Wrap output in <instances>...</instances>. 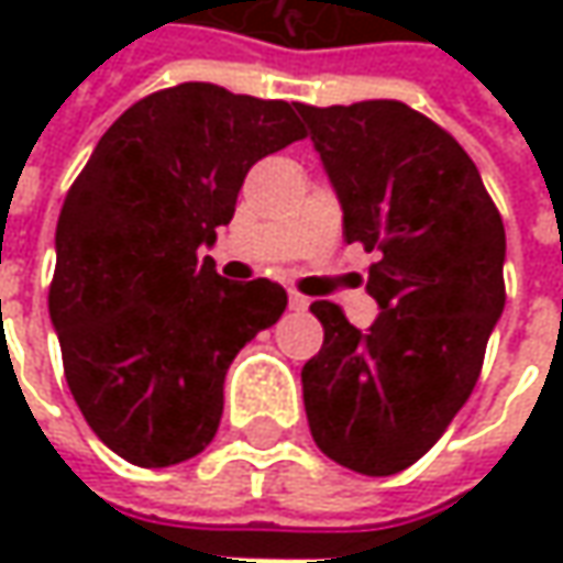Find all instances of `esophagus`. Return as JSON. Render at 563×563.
<instances>
[{
  "instance_id": "esophagus-1",
  "label": "esophagus",
  "mask_w": 563,
  "mask_h": 563,
  "mask_svg": "<svg viewBox=\"0 0 563 563\" xmlns=\"http://www.w3.org/2000/svg\"><path fill=\"white\" fill-rule=\"evenodd\" d=\"M288 303H291V310H307V307H310V297H303V294L291 291V294H288Z\"/></svg>"
}]
</instances>
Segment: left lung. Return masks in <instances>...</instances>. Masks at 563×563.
Here are the masks:
<instances>
[{"instance_id": "1", "label": "left lung", "mask_w": 563, "mask_h": 563, "mask_svg": "<svg viewBox=\"0 0 563 563\" xmlns=\"http://www.w3.org/2000/svg\"><path fill=\"white\" fill-rule=\"evenodd\" d=\"M344 241L378 253L369 332L316 300L325 341L303 366V407L325 457L391 476L442 439L479 378L505 310V222L479 168L444 128L398 99L303 106Z\"/></svg>"}]
</instances>
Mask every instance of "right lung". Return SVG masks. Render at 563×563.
Segmentation results:
<instances>
[{
  "label": "right lung",
  "mask_w": 563,
  "mask_h": 563,
  "mask_svg": "<svg viewBox=\"0 0 563 563\" xmlns=\"http://www.w3.org/2000/svg\"><path fill=\"white\" fill-rule=\"evenodd\" d=\"M303 137L297 102L190 80L134 102L68 190L49 316L84 420L128 464L197 457L231 360L285 313L282 285L228 282L200 247L250 165Z\"/></svg>",
  "instance_id": "right-lung-1"
}]
</instances>
